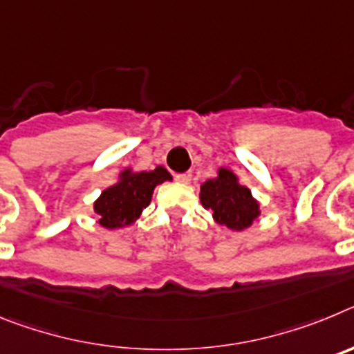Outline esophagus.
Returning a JSON list of instances; mask_svg holds the SVG:
<instances>
[{
    "label": "esophagus",
    "mask_w": 354,
    "mask_h": 354,
    "mask_svg": "<svg viewBox=\"0 0 354 354\" xmlns=\"http://www.w3.org/2000/svg\"><path fill=\"white\" fill-rule=\"evenodd\" d=\"M175 180L180 184H187L189 180H192V174L189 171H184V174H177L175 175Z\"/></svg>",
    "instance_id": "esophagus-1"
}]
</instances>
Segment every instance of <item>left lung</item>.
<instances>
[{"label":"left lung","instance_id":"obj_1","mask_svg":"<svg viewBox=\"0 0 354 354\" xmlns=\"http://www.w3.org/2000/svg\"><path fill=\"white\" fill-rule=\"evenodd\" d=\"M200 202L211 211L212 220L230 230H245L261 216V204L252 189L239 183L230 168L220 167L214 179L200 186Z\"/></svg>","mask_w":354,"mask_h":354}]
</instances>
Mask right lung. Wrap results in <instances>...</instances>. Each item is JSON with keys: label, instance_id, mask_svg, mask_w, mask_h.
I'll return each mask as SVG.
<instances>
[{"label": "right lung", "instance_id": "1", "mask_svg": "<svg viewBox=\"0 0 354 354\" xmlns=\"http://www.w3.org/2000/svg\"><path fill=\"white\" fill-rule=\"evenodd\" d=\"M165 180H171L170 171L165 167H156L149 171L124 168L118 174L117 183L106 187L93 202L99 223L109 230L133 225L142 218L143 209L150 204L156 186Z\"/></svg>", "mask_w": 354, "mask_h": 354}]
</instances>
